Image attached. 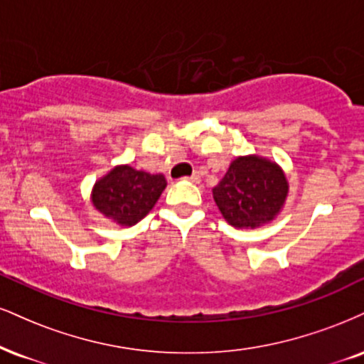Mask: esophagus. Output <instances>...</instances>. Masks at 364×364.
Listing matches in <instances>:
<instances>
[{
	"label": "esophagus",
	"mask_w": 364,
	"mask_h": 364,
	"mask_svg": "<svg viewBox=\"0 0 364 364\" xmlns=\"http://www.w3.org/2000/svg\"><path fill=\"white\" fill-rule=\"evenodd\" d=\"M185 179H188V181H193V183H196V181H200V174H193V176H188V178H185Z\"/></svg>",
	"instance_id": "1"
}]
</instances>
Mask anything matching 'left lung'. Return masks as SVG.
Wrapping results in <instances>:
<instances>
[{
	"label": "left lung",
	"mask_w": 364,
	"mask_h": 364,
	"mask_svg": "<svg viewBox=\"0 0 364 364\" xmlns=\"http://www.w3.org/2000/svg\"><path fill=\"white\" fill-rule=\"evenodd\" d=\"M218 210L230 225L256 229L278 215L288 196V181L277 163L259 156L234 159L212 190Z\"/></svg>",
	"instance_id": "left-lung-1"
}]
</instances>
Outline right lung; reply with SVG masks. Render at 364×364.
<instances>
[{
	"mask_svg": "<svg viewBox=\"0 0 364 364\" xmlns=\"http://www.w3.org/2000/svg\"><path fill=\"white\" fill-rule=\"evenodd\" d=\"M166 178L130 166H117L95 183L91 201L105 217L122 227H132L151 212L164 191Z\"/></svg>",
	"mask_w": 364,
	"mask_h": 364,
	"instance_id": "add662e5",
	"label": "right lung"
}]
</instances>
